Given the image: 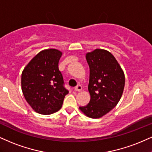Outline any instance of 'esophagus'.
Returning <instances> with one entry per match:
<instances>
[{
	"instance_id": "esophagus-1",
	"label": "esophagus",
	"mask_w": 152,
	"mask_h": 152,
	"mask_svg": "<svg viewBox=\"0 0 152 152\" xmlns=\"http://www.w3.org/2000/svg\"><path fill=\"white\" fill-rule=\"evenodd\" d=\"M81 90H82V86L81 85H78L77 86L74 88V91H78V92H79V91H81Z\"/></svg>"
}]
</instances>
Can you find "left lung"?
I'll return each instance as SVG.
<instances>
[{"label": "left lung", "mask_w": 152, "mask_h": 152, "mask_svg": "<svg viewBox=\"0 0 152 152\" xmlns=\"http://www.w3.org/2000/svg\"><path fill=\"white\" fill-rule=\"evenodd\" d=\"M90 69L88 91L91 100L80 110L91 118H100L117 105L125 87V74L108 51L96 49L86 54Z\"/></svg>", "instance_id": "1"}]
</instances>
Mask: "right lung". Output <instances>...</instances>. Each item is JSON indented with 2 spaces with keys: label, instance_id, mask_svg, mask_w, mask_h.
<instances>
[{
  "label": "right lung",
  "instance_id": "add662e5",
  "mask_svg": "<svg viewBox=\"0 0 152 152\" xmlns=\"http://www.w3.org/2000/svg\"><path fill=\"white\" fill-rule=\"evenodd\" d=\"M62 52L55 49L41 51L27 64L22 73V91L35 112L50 115L61 109L69 91L58 70Z\"/></svg>",
  "mask_w": 152,
  "mask_h": 152
}]
</instances>
